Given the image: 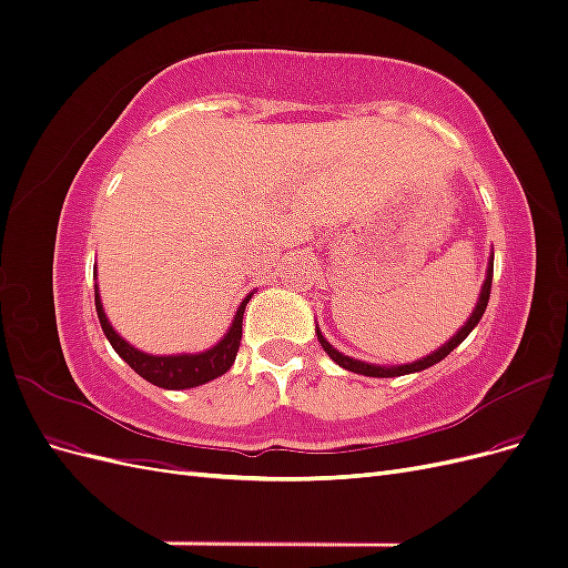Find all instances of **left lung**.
Listing matches in <instances>:
<instances>
[{
    "mask_svg": "<svg viewBox=\"0 0 568 568\" xmlns=\"http://www.w3.org/2000/svg\"><path fill=\"white\" fill-rule=\"evenodd\" d=\"M490 284H493V263H488V270H486V280H484V286H480V294H478V301H476V307L471 311V315L467 317V322H464L459 329L455 332V336H450V341H445L440 348H436L434 353H428L419 359H415V363H407V365H390V367H384V365H372V363H363V359H355L351 355H343L341 351H336L329 341H326L320 332V326H315L317 332V341L320 346L324 348V353L329 355L334 363L343 369L348 372H355V374H365V376H379V379H384V376H403V374H412V372H422L426 367H432L436 363H440L443 357H448L459 343L467 338L471 334L474 326L480 322V317H484L486 313V305H488V298H490Z\"/></svg>",
    "mask_w": 568,
    "mask_h": 568,
    "instance_id": "8db88e82",
    "label": "left lung"
}]
</instances>
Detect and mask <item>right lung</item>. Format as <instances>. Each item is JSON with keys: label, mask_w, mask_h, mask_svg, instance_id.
Masks as SVG:
<instances>
[{"label": "right lung", "mask_w": 568, "mask_h": 568, "mask_svg": "<svg viewBox=\"0 0 568 568\" xmlns=\"http://www.w3.org/2000/svg\"><path fill=\"white\" fill-rule=\"evenodd\" d=\"M253 294H248L242 305L236 307V315L230 324L227 334L222 336L215 346L205 348L201 353H178V355H153L144 353L140 348H134L130 341L120 336L113 324L109 322L104 305H101L99 296V284H94V305H97V315L101 322V329H104L109 343L113 351L125 359V363L146 379L153 386H161L168 390H182V388H194L201 384H209L217 376L225 374L236 359L239 343H242V322H244V311L246 303L251 301Z\"/></svg>", "instance_id": "add662e5"}]
</instances>
